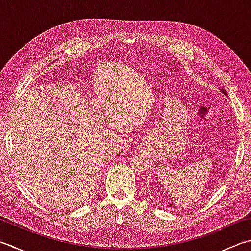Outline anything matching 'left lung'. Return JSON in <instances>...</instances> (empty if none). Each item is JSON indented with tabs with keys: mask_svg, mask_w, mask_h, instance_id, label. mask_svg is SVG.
<instances>
[{
	"mask_svg": "<svg viewBox=\"0 0 251 251\" xmlns=\"http://www.w3.org/2000/svg\"><path fill=\"white\" fill-rule=\"evenodd\" d=\"M220 91H221L222 93H223V94H224V95H227V93H226V92H225V89H224V88H221V89H220Z\"/></svg>",
	"mask_w": 251,
	"mask_h": 251,
	"instance_id": "8db88e82",
	"label": "left lung"
}]
</instances>
